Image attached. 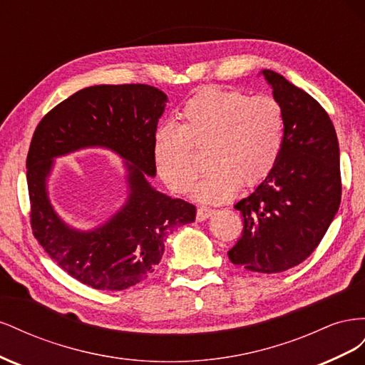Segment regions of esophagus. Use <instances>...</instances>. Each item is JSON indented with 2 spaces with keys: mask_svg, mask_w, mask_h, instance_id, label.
<instances>
[{
  "mask_svg": "<svg viewBox=\"0 0 365 365\" xmlns=\"http://www.w3.org/2000/svg\"><path fill=\"white\" fill-rule=\"evenodd\" d=\"M215 213V210H212V208H208V207H197V212H196V220H205V219H208L210 216H212Z\"/></svg>",
  "mask_w": 365,
  "mask_h": 365,
  "instance_id": "1",
  "label": "esophagus"
}]
</instances>
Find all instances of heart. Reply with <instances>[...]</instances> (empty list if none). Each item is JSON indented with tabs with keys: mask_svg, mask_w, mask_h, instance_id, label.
<instances>
[{
	"mask_svg": "<svg viewBox=\"0 0 365 365\" xmlns=\"http://www.w3.org/2000/svg\"><path fill=\"white\" fill-rule=\"evenodd\" d=\"M182 123H165L155 135V163L161 180L175 193H187L196 180L193 146L210 145L212 169L195 187V196L220 202L242 182L256 184L274 168L283 143V111L267 94L205 88L187 101Z\"/></svg>",
	"mask_w": 365,
	"mask_h": 365,
	"instance_id": "heart-1",
	"label": "heart"
}]
</instances>
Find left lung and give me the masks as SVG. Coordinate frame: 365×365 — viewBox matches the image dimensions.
<instances>
[{"label": "left lung", "mask_w": 365, "mask_h": 365, "mask_svg": "<svg viewBox=\"0 0 365 365\" xmlns=\"http://www.w3.org/2000/svg\"><path fill=\"white\" fill-rule=\"evenodd\" d=\"M283 111V143L274 168L235 208L242 236L231 263L274 274L306 260L324 237L341 202L339 146L332 120L312 96L279 73L262 71Z\"/></svg>", "instance_id": "1"}]
</instances>
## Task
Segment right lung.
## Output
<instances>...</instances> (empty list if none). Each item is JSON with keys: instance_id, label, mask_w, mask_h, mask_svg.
Instances as JSON below:
<instances>
[{"instance_id": "1", "label": "right lung", "mask_w": 365, "mask_h": 365, "mask_svg": "<svg viewBox=\"0 0 365 365\" xmlns=\"http://www.w3.org/2000/svg\"><path fill=\"white\" fill-rule=\"evenodd\" d=\"M168 96L155 86L96 85L77 91L41 120L27 155L31 230L41 247L71 277L102 291H123L155 271L164 242L192 224L195 205L153 189L155 132ZM103 147L125 161L128 197L102 225L77 230L53 210L46 182L52 160Z\"/></svg>"}]
</instances>
